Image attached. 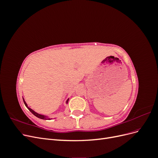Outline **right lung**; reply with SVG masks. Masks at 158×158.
<instances>
[{
    "label": "right lung",
    "instance_id": "add662e5",
    "mask_svg": "<svg viewBox=\"0 0 158 158\" xmlns=\"http://www.w3.org/2000/svg\"><path fill=\"white\" fill-rule=\"evenodd\" d=\"M69 100V99H68L67 100H66V103H68ZM23 103H24V104H25V106H26V107H27L28 109H29L30 111H31V112L32 113V114H34V115H35V117H38V118H41V119H45V120H46V119H48V120H50V119H52V118H49L48 117L46 116V115H44V114H39V113H36L35 111H33V109H31V108H30L29 107L27 106V105L26 102H25V100H24V99H23Z\"/></svg>",
    "mask_w": 158,
    "mask_h": 158
}]
</instances>
